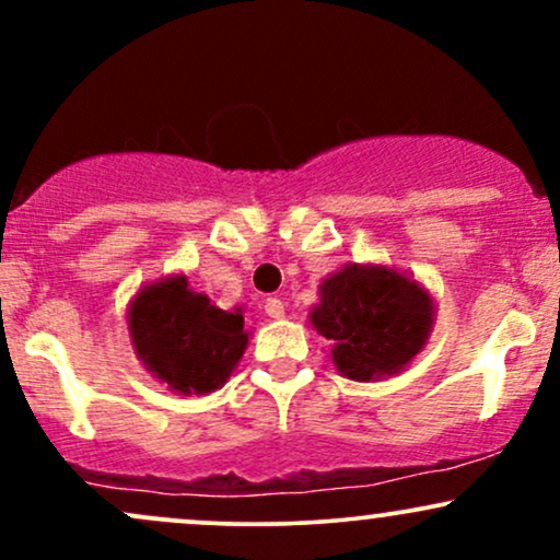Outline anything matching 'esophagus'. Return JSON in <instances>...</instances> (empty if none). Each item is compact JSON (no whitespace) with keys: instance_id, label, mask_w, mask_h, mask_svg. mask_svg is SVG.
I'll return each mask as SVG.
<instances>
[{"instance_id":"esophagus-1","label":"esophagus","mask_w":560,"mask_h":560,"mask_svg":"<svg viewBox=\"0 0 560 560\" xmlns=\"http://www.w3.org/2000/svg\"><path fill=\"white\" fill-rule=\"evenodd\" d=\"M262 307H266L268 318H284V302H281L279 298H268Z\"/></svg>"}]
</instances>
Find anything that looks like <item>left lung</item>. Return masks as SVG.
Instances as JSON below:
<instances>
[{"mask_svg": "<svg viewBox=\"0 0 560 560\" xmlns=\"http://www.w3.org/2000/svg\"><path fill=\"white\" fill-rule=\"evenodd\" d=\"M432 300L389 268L347 266L320 284L311 324L331 339L337 371L355 382L397 374L432 329Z\"/></svg>", "mask_w": 560, "mask_h": 560, "instance_id": "left-lung-1", "label": "left lung"}]
</instances>
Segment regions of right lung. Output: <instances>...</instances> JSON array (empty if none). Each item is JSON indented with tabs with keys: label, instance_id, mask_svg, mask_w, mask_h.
I'll list each match as a JSON object with an SVG mask.
<instances>
[{
	"label": "right lung",
	"instance_id": "right-lung-1",
	"mask_svg": "<svg viewBox=\"0 0 560 560\" xmlns=\"http://www.w3.org/2000/svg\"><path fill=\"white\" fill-rule=\"evenodd\" d=\"M128 326L147 369L182 395L221 387L247 345L242 313H226L189 292L184 276L141 289Z\"/></svg>",
	"mask_w": 560,
	"mask_h": 560
}]
</instances>
